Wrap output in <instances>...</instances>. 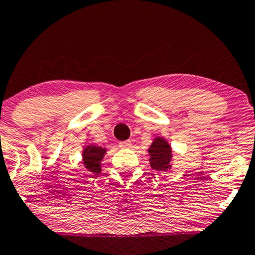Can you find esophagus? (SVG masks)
Wrapping results in <instances>:
<instances>
[{"label":"esophagus","instance_id":"obj_1","mask_svg":"<svg viewBox=\"0 0 255 255\" xmlns=\"http://www.w3.org/2000/svg\"><path fill=\"white\" fill-rule=\"evenodd\" d=\"M131 145V142L130 140H125V142H120L119 143V146L121 148H126V147H129Z\"/></svg>","mask_w":255,"mask_h":255}]
</instances>
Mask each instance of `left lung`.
<instances>
[{
  "instance_id": "left-lung-1",
  "label": "left lung",
  "mask_w": 255,
  "mask_h": 255,
  "mask_svg": "<svg viewBox=\"0 0 255 255\" xmlns=\"http://www.w3.org/2000/svg\"><path fill=\"white\" fill-rule=\"evenodd\" d=\"M148 153L151 155L149 162L152 169L156 171H167L170 168L169 163L171 161V147L163 138H155L148 148Z\"/></svg>"
}]
</instances>
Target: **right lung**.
Returning a JSON list of instances; mask_svg holds the SVG:
<instances>
[{"instance_id": "add662e5", "label": "right lung", "mask_w": 255, "mask_h": 255, "mask_svg": "<svg viewBox=\"0 0 255 255\" xmlns=\"http://www.w3.org/2000/svg\"><path fill=\"white\" fill-rule=\"evenodd\" d=\"M106 153V149L100 146H87L84 151V164L88 171L99 173L101 171L100 162Z\"/></svg>"}]
</instances>
